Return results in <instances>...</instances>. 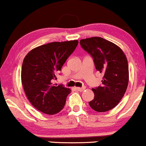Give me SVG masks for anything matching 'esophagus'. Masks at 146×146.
I'll return each instance as SVG.
<instances>
[{"label": "esophagus", "instance_id": "1", "mask_svg": "<svg viewBox=\"0 0 146 146\" xmlns=\"http://www.w3.org/2000/svg\"><path fill=\"white\" fill-rule=\"evenodd\" d=\"M85 87H76V88H75V89H76L77 90H78V91H83L84 90H85Z\"/></svg>", "mask_w": 146, "mask_h": 146}]
</instances>
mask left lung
<instances>
[{"instance_id":"1","label":"left lung","mask_w":146,"mask_h":146,"mask_svg":"<svg viewBox=\"0 0 146 146\" xmlns=\"http://www.w3.org/2000/svg\"><path fill=\"white\" fill-rule=\"evenodd\" d=\"M80 44L93 57L96 69L104 73L102 86L92 88L95 97L88 104L97 112L108 111L118 104L128 87L126 56L119 46L100 37L82 39Z\"/></svg>"}]
</instances>
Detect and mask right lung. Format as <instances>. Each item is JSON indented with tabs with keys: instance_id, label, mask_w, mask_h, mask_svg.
Segmentation results:
<instances>
[{
	"instance_id": "obj_1",
	"label": "right lung",
	"mask_w": 146,
	"mask_h": 146,
	"mask_svg": "<svg viewBox=\"0 0 146 146\" xmlns=\"http://www.w3.org/2000/svg\"><path fill=\"white\" fill-rule=\"evenodd\" d=\"M78 40L53 42L33 48L23 60L21 80L25 93L34 108L47 115L62 110L71 89L52 83Z\"/></svg>"
}]
</instances>
